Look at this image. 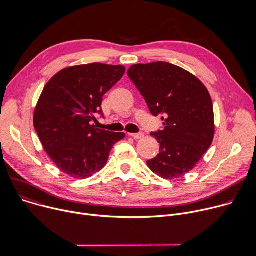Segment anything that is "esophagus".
I'll return each instance as SVG.
<instances>
[{
	"label": "esophagus",
	"instance_id": "1",
	"mask_svg": "<svg viewBox=\"0 0 256 256\" xmlns=\"http://www.w3.org/2000/svg\"><path fill=\"white\" fill-rule=\"evenodd\" d=\"M130 136L134 138H142L144 136V132H136V134H128Z\"/></svg>",
	"mask_w": 256,
	"mask_h": 256
}]
</instances>
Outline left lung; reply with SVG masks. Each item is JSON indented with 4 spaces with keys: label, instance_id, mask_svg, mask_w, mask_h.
Returning <instances> with one entry per match:
<instances>
[{
    "label": "left lung",
    "instance_id": "1",
    "mask_svg": "<svg viewBox=\"0 0 256 256\" xmlns=\"http://www.w3.org/2000/svg\"><path fill=\"white\" fill-rule=\"evenodd\" d=\"M128 76L163 130L151 132L160 144L159 154L147 161L164 179L192 170L212 142V102L206 86L190 72L166 62L132 66Z\"/></svg>",
    "mask_w": 256,
    "mask_h": 256
}]
</instances>
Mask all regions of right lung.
<instances>
[{
  "mask_svg": "<svg viewBox=\"0 0 256 256\" xmlns=\"http://www.w3.org/2000/svg\"><path fill=\"white\" fill-rule=\"evenodd\" d=\"M124 66L100 62L70 66L46 85L36 105L33 124L48 157L64 173L88 178L106 164L124 132L96 128L103 95L124 76Z\"/></svg>",
  "mask_w": 256,
  "mask_h": 256,
  "instance_id": "add662e5",
  "label": "right lung"
}]
</instances>
